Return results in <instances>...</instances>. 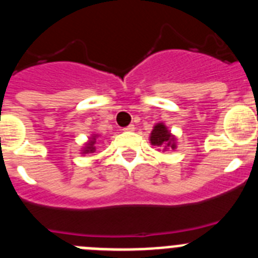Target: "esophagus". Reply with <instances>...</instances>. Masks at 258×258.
I'll return each instance as SVG.
<instances>
[{
  "label": "esophagus",
  "instance_id": "obj_1",
  "mask_svg": "<svg viewBox=\"0 0 258 258\" xmlns=\"http://www.w3.org/2000/svg\"><path fill=\"white\" fill-rule=\"evenodd\" d=\"M134 129H136V127H134V125H133V124L127 125L126 127H124V131H125V132H133Z\"/></svg>",
  "mask_w": 258,
  "mask_h": 258
}]
</instances>
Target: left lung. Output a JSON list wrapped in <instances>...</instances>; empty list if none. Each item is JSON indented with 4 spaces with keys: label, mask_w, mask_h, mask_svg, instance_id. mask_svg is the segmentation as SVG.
Segmentation results:
<instances>
[{
    "label": "left lung",
    "mask_w": 258,
    "mask_h": 258,
    "mask_svg": "<svg viewBox=\"0 0 258 258\" xmlns=\"http://www.w3.org/2000/svg\"><path fill=\"white\" fill-rule=\"evenodd\" d=\"M150 142L152 146L160 147L164 151L177 149L175 137L168 131V127H166V125H164V122H159V124L155 125L151 134H150Z\"/></svg>",
    "instance_id": "8db88e82"
}]
</instances>
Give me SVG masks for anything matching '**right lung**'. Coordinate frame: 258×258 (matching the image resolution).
Segmentation results:
<instances>
[{
    "instance_id": "1",
    "label": "right lung",
    "mask_w": 258,
    "mask_h": 258,
    "mask_svg": "<svg viewBox=\"0 0 258 258\" xmlns=\"http://www.w3.org/2000/svg\"><path fill=\"white\" fill-rule=\"evenodd\" d=\"M97 134H93L90 138H89L88 142L85 143V146L83 147V152L81 154H93L95 152V141H97Z\"/></svg>"
}]
</instances>
